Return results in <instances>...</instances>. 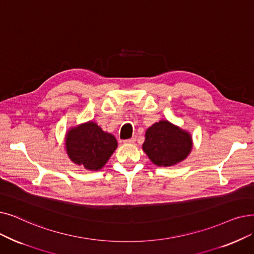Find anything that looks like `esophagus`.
Wrapping results in <instances>:
<instances>
[{
    "label": "esophagus",
    "mask_w": 254,
    "mask_h": 254,
    "mask_svg": "<svg viewBox=\"0 0 254 254\" xmlns=\"http://www.w3.org/2000/svg\"><path fill=\"white\" fill-rule=\"evenodd\" d=\"M136 140H137V138L134 136V137H131L130 139L125 140L124 142H125V144H134V143L136 142Z\"/></svg>",
    "instance_id": "esophagus-1"
}]
</instances>
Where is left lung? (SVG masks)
<instances>
[{
	"label": "left lung",
	"instance_id": "obj_1",
	"mask_svg": "<svg viewBox=\"0 0 254 254\" xmlns=\"http://www.w3.org/2000/svg\"><path fill=\"white\" fill-rule=\"evenodd\" d=\"M193 142L189 131L161 120L147 128L142 148L157 166H172L184 161L192 150Z\"/></svg>",
	"mask_w": 254,
	"mask_h": 254
}]
</instances>
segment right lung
Wrapping results in <instances>:
<instances>
[{"label": "right lung", "instance_id": "obj_1", "mask_svg": "<svg viewBox=\"0 0 254 254\" xmlns=\"http://www.w3.org/2000/svg\"><path fill=\"white\" fill-rule=\"evenodd\" d=\"M70 161L87 170H100L117 148V141L93 121L71 127L65 136Z\"/></svg>", "mask_w": 254, "mask_h": 254}]
</instances>
